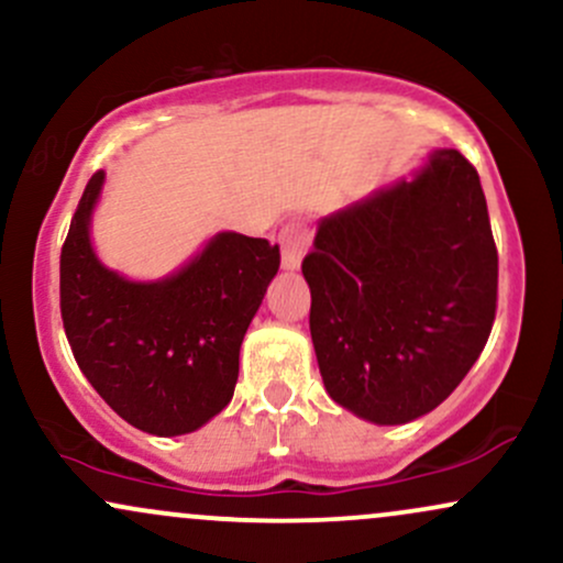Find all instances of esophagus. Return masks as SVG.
I'll use <instances>...</instances> for the list:
<instances>
[{"mask_svg": "<svg viewBox=\"0 0 563 563\" xmlns=\"http://www.w3.org/2000/svg\"><path fill=\"white\" fill-rule=\"evenodd\" d=\"M280 249H283V267L296 269L309 249V233L301 222H288L280 230Z\"/></svg>", "mask_w": 563, "mask_h": 563, "instance_id": "34e87169", "label": "esophagus"}]
</instances>
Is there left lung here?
Here are the masks:
<instances>
[{
  "label": "left lung",
  "instance_id": "obj_1",
  "mask_svg": "<svg viewBox=\"0 0 563 563\" xmlns=\"http://www.w3.org/2000/svg\"><path fill=\"white\" fill-rule=\"evenodd\" d=\"M301 273L330 398L375 424L428 415L496 320L498 252L477 170L438 148L415 178L324 217Z\"/></svg>",
  "mask_w": 563,
  "mask_h": 563
}]
</instances>
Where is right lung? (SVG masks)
Returning a JSON list of instances; mask_svg holds the SVG:
<instances>
[{
    "mask_svg": "<svg viewBox=\"0 0 563 563\" xmlns=\"http://www.w3.org/2000/svg\"><path fill=\"white\" fill-rule=\"evenodd\" d=\"M101 183V170L88 180L59 256L67 343L86 380L128 424L186 435L233 398L243 335L280 267V249L217 233L180 273L125 280L97 260L88 239Z\"/></svg>",
    "mask_w": 563,
    "mask_h": 563,
    "instance_id": "1",
    "label": "right lung"
}]
</instances>
